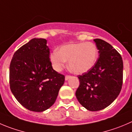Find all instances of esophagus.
<instances>
[{
    "label": "esophagus",
    "instance_id": "1",
    "mask_svg": "<svg viewBox=\"0 0 132 132\" xmlns=\"http://www.w3.org/2000/svg\"><path fill=\"white\" fill-rule=\"evenodd\" d=\"M71 78V76H68V75H67V76H65V80H66V81H67V80H68L69 79H70Z\"/></svg>",
    "mask_w": 132,
    "mask_h": 132
}]
</instances>
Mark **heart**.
<instances>
[{
  "instance_id": "obj_1",
  "label": "heart",
  "mask_w": 132,
  "mask_h": 132,
  "mask_svg": "<svg viewBox=\"0 0 132 132\" xmlns=\"http://www.w3.org/2000/svg\"><path fill=\"white\" fill-rule=\"evenodd\" d=\"M98 56L97 47L94 43H78L61 46L51 54L50 60L56 71H61L65 61H69V70L75 75H82L95 66Z\"/></svg>"
}]
</instances>
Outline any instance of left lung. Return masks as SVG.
I'll return each instance as SVG.
<instances>
[{
    "label": "left lung",
    "mask_w": 132,
    "mask_h": 132,
    "mask_svg": "<svg viewBox=\"0 0 132 132\" xmlns=\"http://www.w3.org/2000/svg\"><path fill=\"white\" fill-rule=\"evenodd\" d=\"M99 57L88 72L79 75L80 86L76 96L87 110L96 111L110 106L121 91L123 61L120 54L108 43L94 39Z\"/></svg>",
    "instance_id": "8db88e82"
}]
</instances>
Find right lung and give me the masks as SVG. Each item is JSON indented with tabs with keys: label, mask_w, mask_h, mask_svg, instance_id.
<instances>
[{
	"label": "right lung",
	"mask_w": 132,
	"mask_h": 132,
	"mask_svg": "<svg viewBox=\"0 0 132 132\" xmlns=\"http://www.w3.org/2000/svg\"><path fill=\"white\" fill-rule=\"evenodd\" d=\"M46 40L34 38L19 48L10 66L12 93L25 108L42 112L54 104L65 76L52 69Z\"/></svg>",
	"instance_id": "obj_1"
}]
</instances>
